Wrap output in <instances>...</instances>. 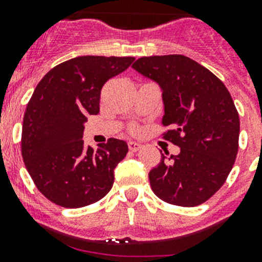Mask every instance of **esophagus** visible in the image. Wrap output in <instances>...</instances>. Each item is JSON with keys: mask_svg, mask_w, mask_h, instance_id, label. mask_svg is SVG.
<instances>
[{"mask_svg": "<svg viewBox=\"0 0 262 262\" xmlns=\"http://www.w3.org/2000/svg\"><path fill=\"white\" fill-rule=\"evenodd\" d=\"M142 148V144L138 142H128V149L129 151H133V152H136L139 151Z\"/></svg>", "mask_w": 262, "mask_h": 262, "instance_id": "1", "label": "esophagus"}]
</instances>
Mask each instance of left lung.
<instances>
[{
  "label": "left lung",
  "mask_w": 262,
  "mask_h": 262,
  "mask_svg": "<svg viewBox=\"0 0 262 262\" xmlns=\"http://www.w3.org/2000/svg\"><path fill=\"white\" fill-rule=\"evenodd\" d=\"M133 68L156 82L164 105V138L180 147L161 152L149 172L154 193L193 207L214 195L230 174L239 148L240 120L230 92L214 73L184 55L140 57Z\"/></svg>",
  "instance_id": "1"
}]
</instances>
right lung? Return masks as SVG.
<instances>
[{"mask_svg": "<svg viewBox=\"0 0 262 262\" xmlns=\"http://www.w3.org/2000/svg\"><path fill=\"white\" fill-rule=\"evenodd\" d=\"M135 57L78 56L51 69L36 85L23 117L22 157L46 198L67 209L92 205L114 184V169L128 152L111 138L85 147L88 115L99 113L101 89Z\"/></svg>", "mask_w": 262, "mask_h": 262, "instance_id": "obj_1", "label": "right lung"}]
</instances>
